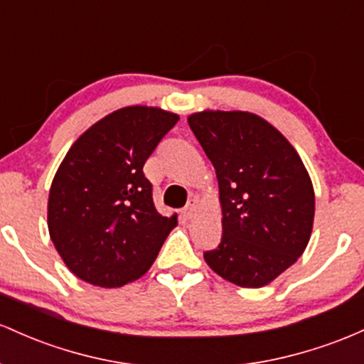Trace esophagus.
Returning a JSON list of instances; mask_svg holds the SVG:
<instances>
[{
    "mask_svg": "<svg viewBox=\"0 0 364 364\" xmlns=\"http://www.w3.org/2000/svg\"><path fill=\"white\" fill-rule=\"evenodd\" d=\"M194 211H196L194 204H187V206L182 210V218L183 220H191L194 216Z\"/></svg>",
    "mask_w": 364,
    "mask_h": 364,
    "instance_id": "1",
    "label": "esophagus"
}]
</instances>
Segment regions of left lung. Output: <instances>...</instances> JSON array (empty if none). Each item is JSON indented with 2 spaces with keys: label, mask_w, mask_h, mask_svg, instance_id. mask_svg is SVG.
Segmentation results:
<instances>
[{
  "label": "left lung",
  "mask_w": 364,
  "mask_h": 364,
  "mask_svg": "<svg viewBox=\"0 0 364 364\" xmlns=\"http://www.w3.org/2000/svg\"><path fill=\"white\" fill-rule=\"evenodd\" d=\"M187 122L216 170L223 213L222 240L204 259L232 284L263 287L308 246L311 178L291 142L258 115L201 112Z\"/></svg>",
  "instance_id": "obj_1"
}]
</instances>
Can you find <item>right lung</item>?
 Returning a JSON list of instances; mask_svg holds the SVG:
<instances>
[{"label":"right lung","instance_id":"obj_1","mask_svg":"<svg viewBox=\"0 0 364 364\" xmlns=\"http://www.w3.org/2000/svg\"><path fill=\"white\" fill-rule=\"evenodd\" d=\"M178 122L173 113L127 106L73 142L53 178L48 228L72 273L97 287H122L156 259L177 215L163 216L142 166Z\"/></svg>","mask_w":364,"mask_h":364}]
</instances>
